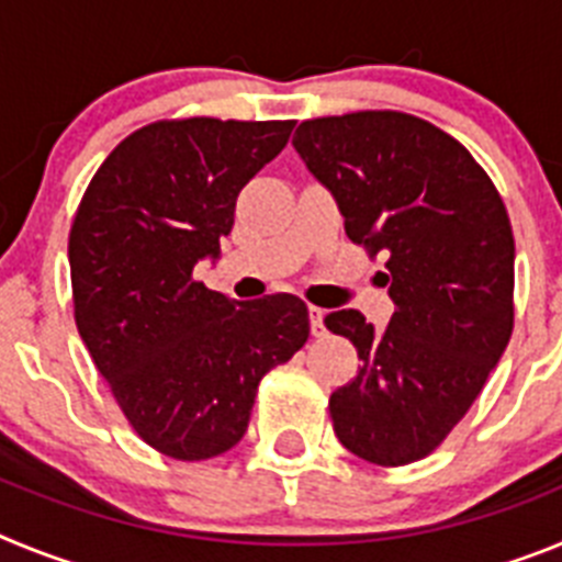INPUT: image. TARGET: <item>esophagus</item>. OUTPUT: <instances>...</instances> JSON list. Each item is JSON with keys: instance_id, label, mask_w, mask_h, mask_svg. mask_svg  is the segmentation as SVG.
I'll return each mask as SVG.
<instances>
[{"instance_id": "obj_1", "label": "esophagus", "mask_w": 562, "mask_h": 562, "mask_svg": "<svg viewBox=\"0 0 562 562\" xmlns=\"http://www.w3.org/2000/svg\"><path fill=\"white\" fill-rule=\"evenodd\" d=\"M324 317H326V310H321V306H310V324H312V335L315 337L326 335Z\"/></svg>"}]
</instances>
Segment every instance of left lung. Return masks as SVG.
<instances>
[{
  "label": "left lung",
  "instance_id": "1",
  "mask_svg": "<svg viewBox=\"0 0 562 562\" xmlns=\"http://www.w3.org/2000/svg\"><path fill=\"white\" fill-rule=\"evenodd\" d=\"M346 236L371 256L396 312L376 331L326 315L355 342L357 376L329 396L346 450L380 467L434 453L470 411L513 335L515 238L493 180L459 140L405 112H351L295 128Z\"/></svg>",
  "mask_w": 562,
  "mask_h": 562
}]
</instances>
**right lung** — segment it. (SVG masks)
I'll return each instance as SVG.
<instances>
[{"mask_svg":"<svg viewBox=\"0 0 562 562\" xmlns=\"http://www.w3.org/2000/svg\"><path fill=\"white\" fill-rule=\"evenodd\" d=\"M292 121H160L98 168L69 231L76 326L128 425L180 461L241 441L261 376L310 337L297 295L231 301L193 278Z\"/></svg>","mask_w":562,"mask_h":562,"instance_id":"right-lung-1","label":"right lung"}]
</instances>
